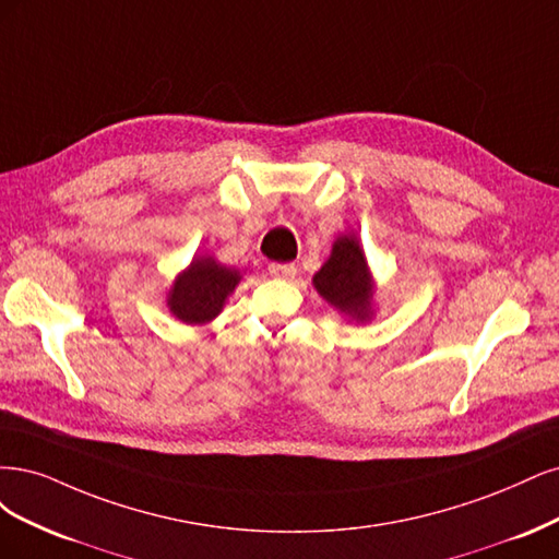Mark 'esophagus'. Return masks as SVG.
<instances>
[{"instance_id":"34e87169","label":"esophagus","mask_w":559,"mask_h":559,"mask_svg":"<svg viewBox=\"0 0 559 559\" xmlns=\"http://www.w3.org/2000/svg\"><path fill=\"white\" fill-rule=\"evenodd\" d=\"M269 276L278 281H293L297 276L295 264H269Z\"/></svg>"}]
</instances>
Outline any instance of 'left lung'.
Listing matches in <instances>:
<instances>
[{
  "label": "left lung",
  "instance_id": "1",
  "mask_svg": "<svg viewBox=\"0 0 559 559\" xmlns=\"http://www.w3.org/2000/svg\"><path fill=\"white\" fill-rule=\"evenodd\" d=\"M313 287L330 306L355 322H371L376 281L357 234H338L328 262L313 276Z\"/></svg>",
  "mask_w": 559,
  "mask_h": 559
}]
</instances>
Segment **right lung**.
Returning <instances> with one entry per match:
<instances>
[{
  "mask_svg": "<svg viewBox=\"0 0 559 559\" xmlns=\"http://www.w3.org/2000/svg\"><path fill=\"white\" fill-rule=\"evenodd\" d=\"M241 283V272L215 260L194 255L167 293L169 313L186 325H206L225 309L227 297Z\"/></svg>",
  "mask_w": 559,
  "mask_h": 559,
  "instance_id": "obj_1",
  "label": "right lung"
}]
</instances>
